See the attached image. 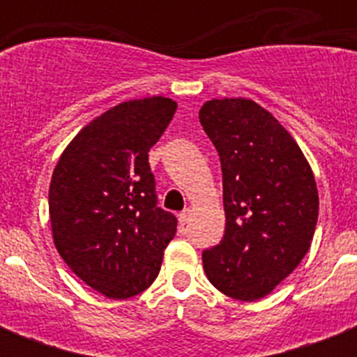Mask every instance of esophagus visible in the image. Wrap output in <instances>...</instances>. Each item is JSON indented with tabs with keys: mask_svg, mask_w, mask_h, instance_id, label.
Returning a JSON list of instances; mask_svg holds the SVG:
<instances>
[{
	"mask_svg": "<svg viewBox=\"0 0 357 357\" xmlns=\"http://www.w3.org/2000/svg\"><path fill=\"white\" fill-rule=\"evenodd\" d=\"M190 215H192V209H190V207L183 209V211L179 213V224H181V226H185V224H189Z\"/></svg>",
	"mask_w": 357,
	"mask_h": 357,
	"instance_id": "1",
	"label": "esophagus"
}]
</instances>
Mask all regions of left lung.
<instances>
[{"mask_svg":"<svg viewBox=\"0 0 357 357\" xmlns=\"http://www.w3.org/2000/svg\"><path fill=\"white\" fill-rule=\"evenodd\" d=\"M200 123L222 167L226 231L204 250L209 282L254 302L304 259L315 234L319 192L300 146L266 109L246 98L209 100Z\"/></svg>","mask_w":357,"mask_h":357,"instance_id":"1","label":"left lung"}]
</instances>
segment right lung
Returning a JSON list of instances; mask_svg holds the SVG:
<instances>
[{
	"label": "right lung",
	"instance_id": "1",
	"mask_svg": "<svg viewBox=\"0 0 357 357\" xmlns=\"http://www.w3.org/2000/svg\"><path fill=\"white\" fill-rule=\"evenodd\" d=\"M178 103L129 100L86 123L66 146L50 183L55 248L103 296L131 298L161 271L178 218L157 207L148 151Z\"/></svg>",
	"mask_w": 357,
	"mask_h": 357
}]
</instances>
